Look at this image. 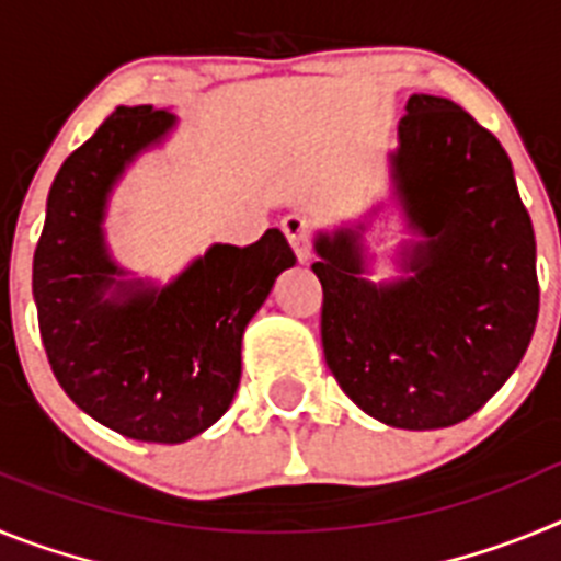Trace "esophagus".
<instances>
[{"label":"esophagus","instance_id":"esophagus-1","mask_svg":"<svg viewBox=\"0 0 561 561\" xmlns=\"http://www.w3.org/2000/svg\"><path fill=\"white\" fill-rule=\"evenodd\" d=\"M280 230L286 232V238H289L291 250H295L297 261L300 264H306L311 257V227L309 221L300 216V213H286L284 219H280Z\"/></svg>","mask_w":561,"mask_h":561}]
</instances>
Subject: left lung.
<instances>
[{
	"label": "left lung",
	"mask_w": 561,
	"mask_h": 561,
	"mask_svg": "<svg viewBox=\"0 0 561 561\" xmlns=\"http://www.w3.org/2000/svg\"><path fill=\"white\" fill-rule=\"evenodd\" d=\"M415 247L413 277H362L359 232H320L323 354L356 408L399 430L478 413L523 359L539 314L537 244L512 160L458 103L413 95L390 157Z\"/></svg>",
	"instance_id": "left-lung-1"
}]
</instances>
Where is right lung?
Listing matches in <instances>:
<instances>
[{
	"instance_id": "right-lung-1",
	"label": "right lung",
	"mask_w": 561,
	"mask_h": 561,
	"mask_svg": "<svg viewBox=\"0 0 561 561\" xmlns=\"http://www.w3.org/2000/svg\"><path fill=\"white\" fill-rule=\"evenodd\" d=\"M173 123L165 108H114L64 160L33 255L38 331L64 393L103 427L153 444H182L227 413L247 323L295 266L284 232L266 230L250 247H210L165 289L117 280L101 232L106 196ZM108 288L114 298L102 297Z\"/></svg>"
}]
</instances>
